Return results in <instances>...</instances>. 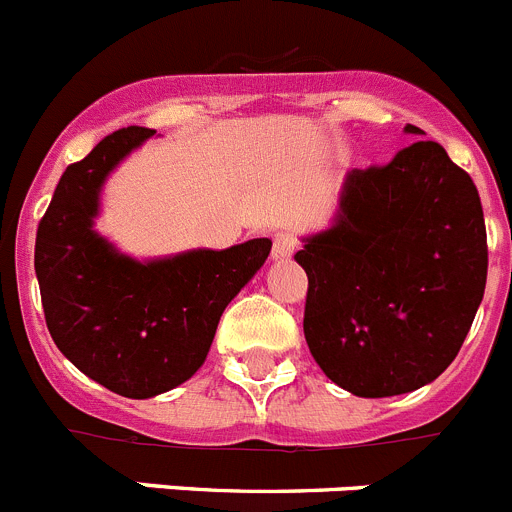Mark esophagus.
I'll list each match as a JSON object with an SVG mask.
<instances>
[{
  "instance_id": "obj_1",
  "label": "esophagus",
  "mask_w": 512,
  "mask_h": 512,
  "mask_svg": "<svg viewBox=\"0 0 512 512\" xmlns=\"http://www.w3.org/2000/svg\"><path fill=\"white\" fill-rule=\"evenodd\" d=\"M297 248V238L295 233H289V230H279L277 235H274V246H271V256L277 261H284L289 259L292 253H295Z\"/></svg>"
}]
</instances>
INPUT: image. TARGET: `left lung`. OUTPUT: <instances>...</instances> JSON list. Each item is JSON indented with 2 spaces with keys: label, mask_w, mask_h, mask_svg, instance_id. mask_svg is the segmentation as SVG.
<instances>
[{
  "label": "left lung",
  "mask_w": 512,
  "mask_h": 512,
  "mask_svg": "<svg viewBox=\"0 0 512 512\" xmlns=\"http://www.w3.org/2000/svg\"><path fill=\"white\" fill-rule=\"evenodd\" d=\"M302 243L305 341L330 382L405 395L456 359L485 295L487 233L472 176L438 143L348 171L333 223Z\"/></svg>",
  "instance_id": "obj_1"
}]
</instances>
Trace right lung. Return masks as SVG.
<instances>
[{
    "mask_svg": "<svg viewBox=\"0 0 512 512\" xmlns=\"http://www.w3.org/2000/svg\"><path fill=\"white\" fill-rule=\"evenodd\" d=\"M153 135L122 128L71 164L35 238L53 343L79 372L130 400L164 395L205 364L220 315L271 251L269 238H253L133 259L97 233L104 182Z\"/></svg>",
    "mask_w": 512,
    "mask_h": 512,
    "instance_id": "add662e5",
    "label": "right lung"
}]
</instances>
